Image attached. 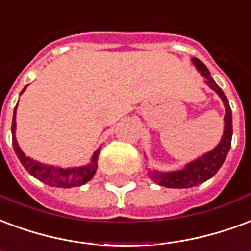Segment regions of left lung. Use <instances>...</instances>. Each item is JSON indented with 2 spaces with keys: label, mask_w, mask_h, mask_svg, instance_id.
<instances>
[{
  "label": "left lung",
  "mask_w": 251,
  "mask_h": 251,
  "mask_svg": "<svg viewBox=\"0 0 251 251\" xmlns=\"http://www.w3.org/2000/svg\"><path fill=\"white\" fill-rule=\"evenodd\" d=\"M192 62L197 68V70L205 77L206 85L213 89L221 97L225 105V129L224 135L221 138V142L214 149L209 153L203 154L200 158L194 159L189 162L183 169L177 172H157L150 170L149 177L154 182L158 183L159 186L173 187V189H183V187H193L197 185H201L207 179H210L215 173L220 170L222 163L226 159V155L229 153L231 146V135H233V120H231V109H230L229 101L222 92V89L214 82L211 78L209 69L206 68L205 64L198 58H192Z\"/></svg>",
  "instance_id": "obj_1"
}]
</instances>
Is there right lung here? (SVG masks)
Wrapping results in <instances>:
<instances>
[{
  "instance_id": "right-lung-1",
  "label": "right lung",
  "mask_w": 251,
  "mask_h": 251,
  "mask_svg": "<svg viewBox=\"0 0 251 251\" xmlns=\"http://www.w3.org/2000/svg\"><path fill=\"white\" fill-rule=\"evenodd\" d=\"M26 86L22 89L21 94L25 92ZM16 110L17 106L14 109V113H13L12 122L13 148H14V151H16L20 162L22 163V166L26 169L33 177L40 179V181H42L46 185H49V186L64 187V189L85 185V183L89 182L94 177V174L97 172V161L101 149L96 150V153L93 154L92 161H90L89 165L81 166V168H57V166L45 165V163H41L38 161H34V159L26 157V154H24V151L18 146V142L16 140Z\"/></svg>"
}]
</instances>
